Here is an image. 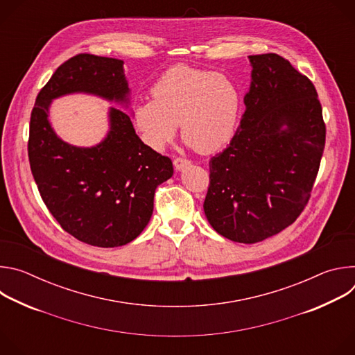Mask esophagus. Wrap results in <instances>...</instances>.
Segmentation results:
<instances>
[{
	"label": "esophagus",
	"instance_id": "34e87169",
	"mask_svg": "<svg viewBox=\"0 0 355 355\" xmlns=\"http://www.w3.org/2000/svg\"><path fill=\"white\" fill-rule=\"evenodd\" d=\"M189 164H191V162L187 160V159H182V157H177V159L174 160V167H175V170H178V171L184 170V168L188 167Z\"/></svg>",
	"mask_w": 355,
	"mask_h": 355
}]
</instances>
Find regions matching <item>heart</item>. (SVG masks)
Returning a JSON list of instances; mask_svg holds the SVG:
<instances>
[{"instance_id": "heart-1", "label": "heart", "mask_w": 355, "mask_h": 355, "mask_svg": "<svg viewBox=\"0 0 355 355\" xmlns=\"http://www.w3.org/2000/svg\"><path fill=\"white\" fill-rule=\"evenodd\" d=\"M151 95L133 110L135 126L150 147H166L178 125L187 146L204 155L215 153L234 135L241 94L225 74L174 66L156 81Z\"/></svg>"}]
</instances>
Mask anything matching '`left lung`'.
I'll return each instance as SVG.
<instances>
[{
  "label": "left lung",
  "instance_id": "obj_1",
  "mask_svg": "<svg viewBox=\"0 0 355 355\" xmlns=\"http://www.w3.org/2000/svg\"><path fill=\"white\" fill-rule=\"evenodd\" d=\"M251 84L230 144L209 162L204 211L223 237L252 244L306 207L326 141L312 81L275 53L248 56Z\"/></svg>",
  "mask_w": 355,
  "mask_h": 355
}]
</instances>
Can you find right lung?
<instances>
[{
    "label": "right lung",
    "mask_w": 355,
    "mask_h": 355,
    "mask_svg": "<svg viewBox=\"0 0 355 355\" xmlns=\"http://www.w3.org/2000/svg\"><path fill=\"white\" fill-rule=\"evenodd\" d=\"M76 92L129 105L123 62L81 53L64 62L37 94L31 115L28 156L44 205L77 240L118 247L147 226L156 188L171 178L168 157L144 144L130 116L110 108V130L92 147L62 140L49 122L52 101Z\"/></svg>",
    "instance_id": "obj_1"
}]
</instances>
